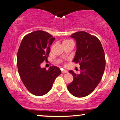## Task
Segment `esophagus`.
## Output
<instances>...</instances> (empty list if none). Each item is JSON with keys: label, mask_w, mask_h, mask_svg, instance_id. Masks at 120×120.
Masks as SVG:
<instances>
[{"label": "esophagus", "mask_w": 120, "mask_h": 120, "mask_svg": "<svg viewBox=\"0 0 120 120\" xmlns=\"http://www.w3.org/2000/svg\"><path fill=\"white\" fill-rule=\"evenodd\" d=\"M68 72V71L66 70H64L62 71V74H64V73H67Z\"/></svg>", "instance_id": "1"}]
</instances>
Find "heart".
<instances>
[{"instance_id": "heart-1", "label": "heart", "mask_w": 120, "mask_h": 120, "mask_svg": "<svg viewBox=\"0 0 120 120\" xmlns=\"http://www.w3.org/2000/svg\"><path fill=\"white\" fill-rule=\"evenodd\" d=\"M71 41L70 40H64V42H63V43H67V42H70Z\"/></svg>"}]
</instances>
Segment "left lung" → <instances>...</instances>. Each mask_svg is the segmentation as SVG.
Here are the masks:
<instances>
[{
  "instance_id": "1",
  "label": "left lung",
  "mask_w": 120,
  "mask_h": 120,
  "mask_svg": "<svg viewBox=\"0 0 120 120\" xmlns=\"http://www.w3.org/2000/svg\"><path fill=\"white\" fill-rule=\"evenodd\" d=\"M71 37L76 40L77 43L72 62L79 64L80 74L69 71L74 78L67 88L73 96L82 97L92 93L101 82L105 67V53L96 36L79 31L73 33Z\"/></svg>"
}]
</instances>
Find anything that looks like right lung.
Returning a JSON list of instances; mask_svg holds the SVG:
<instances>
[{
    "label": "right lung",
    "instance_id": "right-lung-1",
    "mask_svg": "<svg viewBox=\"0 0 120 120\" xmlns=\"http://www.w3.org/2000/svg\"><path fill=\"white\" fill-rule=\"evenodd\" d=\"M55 38L43 31H36L24 36L18 50L17 64L22 82L32 94L42 96L51 89L56 78L61 74L58 67L49 70L41 68L48 60L50 45Z\"/></svg>",
    "mask_w": 120,
    "mask_h": 120
}]
</instances>
